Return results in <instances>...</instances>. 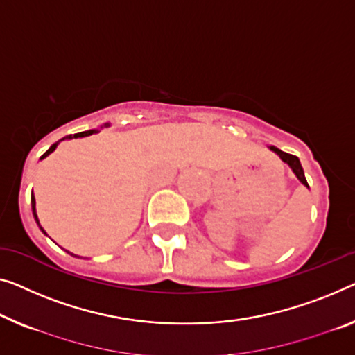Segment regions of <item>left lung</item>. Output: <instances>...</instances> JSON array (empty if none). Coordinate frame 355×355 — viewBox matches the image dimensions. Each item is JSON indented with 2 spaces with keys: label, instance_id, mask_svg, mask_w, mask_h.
I'll use <instances>...</instances> for the list:
<instances>
[{
  "label": "left lung",
  "instance_id": "1",
  "mask_svg": "<svg viewBox=\"0 0 355 355\" xmlns=\"http://www.w3.org/2000/svg\"><path fill=\"white\" fill-rule=\"evenodd\" d=\"M269 150H271L272 153H276V155L280 157V161L285 162L290 168H292V172L295 173V177L300 180V183L304 184V187L309 189V184H308V182H306L304 171H303V167H301V162L298 157L293 155H288V153H284L282 150H279V148H276V146H269Z\"/></svg>",
  "mask_w": 355,
  "mask_h": 355
}]
</instances>
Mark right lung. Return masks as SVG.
I'll list each match as a JSON object with an SVG mask.
<instances>
[{"label":"right lung","instance_id":"add662e5","mask_svg":"<svg viewBox=\"0 0 355 355\" xmlns=\"http://www.w3.org/2000/svg\"><path fill=\"white\" fill-rule=\"evenodd\" d=\"M103 127H110V123H107L105 124ZM97 132H100V129H91V130H86V132H79V134H75V135H67V137H63V139H60L59 141H55L54 145H51V148L49 150H47L44 155L41 156V159H44L46 156H49L52 151H55V148H57V145L60 144V141H63V140H71V139H79V137H89V135H92V134H97ZM31 211H33V216H35V221L36 223H38V226H40V230L44 232V230L41 228V225H40V220H38V215H36V200H35V196H33V191H31ZM46 234V232H44ZM73 255V253H71ZM73 257H76V255H73ZM79 258V257H78Z\"/></svg>","mask_w":355,"mask_h":355}]
</instances>
